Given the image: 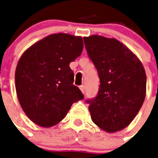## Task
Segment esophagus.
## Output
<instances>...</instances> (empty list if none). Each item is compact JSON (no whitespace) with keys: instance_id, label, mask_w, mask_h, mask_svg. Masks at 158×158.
Segmentation results:
<instances>
[{"instance_id":"1","label":"esophagus","mask_w":158,"mask_h":158,"mask_svg":"<svg viewBox=\"0 0 158 158\" xmlns=\"http://www.w3.org/2000/svg\"><path fill=\"white\" fill-rule=\"evenodd\" d=\"M79 89H80V90H81L82 94H84V93H85V87H84V85H81V86L79 87Z\"/></svg>"}]
</instances>
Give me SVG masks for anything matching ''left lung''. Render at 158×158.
<instances>
[{
  "label": "left lung",
  "mask_w": 158,
  "mask_h": 158,
  "mask_svg": "<svg viewBox=\"0 0 158 158\" xmlns=\"http://www.w3.org/2000/svg\"><path fill=\"white\" fill-rule=\"evenodd\" d=\"M84 40L101 83L96 98L87 101L92 120L106 132L122 130L144 102V67L132 51L115 38L91 35Z\"/></svg>",
  "instance_id": "left-lung-1"
}]
</instances>
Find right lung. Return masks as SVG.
I'll return each instance as SVG.
<instances>
[{
	"label": "right lung",
	"instance_id": "add662e5",
	"mask_svg": "<svg viewBox=\"0 0 158 158\" xmlns=\"http://www.w3.org/2000/svg\"><path fill=\"white\" fill-rule=\"evenodd\" d=\"M83 49L80 36L54 33L33 44L20 56L15 74L16 94L26 115L36 125L54 126L72 104L84 99L73 84L69 67Z\"/></svg>",
	"mask_w": 158,
	"mask_h": 158
}]
</instances>
